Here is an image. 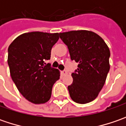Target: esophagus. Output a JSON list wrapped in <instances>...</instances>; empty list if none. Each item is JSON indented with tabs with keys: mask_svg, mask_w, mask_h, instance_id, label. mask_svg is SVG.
Here are the masks:
<instances>
[{
	"mask_svg": "<svg viewBox=\"0 0 126 126\" xmlns=\"http://www.w3.org/2000/svg\"><path fill=\"white\" fill-rule=\"evenodd\" d=\"M62 75L65 76L68 74V72H67V71L66 70H63L62 71Z\"/></svg>",
	"mask_w": 126,
	"mask_h": 126,
	"instance_id": "1",
	"label": "esophagus"
}]
</instances>
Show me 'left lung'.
<instances>
[{"label": "left lung", "mask_w": 126, "mask_h": 126, "mask_svg": "<svg viewBox=\"0 0 126 126\" xmlns=\"http://www.w3.org/2000/svg\"><path fill=\"white\" fill-rule=\"evenodd\" d=\"M60 37L68 47L71 60L79 63L68 86L71 98L79 104L90 102L103 88L110 69L109 47L99 35L87 30L60 33Z\"/></svg>", "instance_id": "left-lung-1"}]
</instances>
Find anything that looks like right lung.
Here are the masks:
<instances>
[{"label":"right lung","instance_id":"right-lung-1","mask_svg":"<svg viewBox=\"0 0 126 126\" xmlns=\"http://www.w3.org/2000/svg\"><path fill=\"white\" fill-rule=\"evenodd\" d=\"M58 40V33L29 32L17 37L8 47L11 78L19 93L32 103L47 102L53 85L60 79V71L49 64L45 65Z\"/></svg>","mask_w":126,"mask_h":126}]
</instances>
